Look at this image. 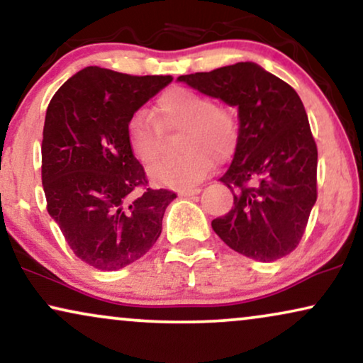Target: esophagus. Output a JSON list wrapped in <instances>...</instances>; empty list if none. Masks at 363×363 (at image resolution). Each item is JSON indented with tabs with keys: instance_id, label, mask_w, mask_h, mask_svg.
<instances>
[{
	"instance_id": "1",
	"label": "esophagus",
	"mask_w": 363,
	"mask_h": 363,
	"mask_svg": "<svg viewBox=\"0 0 363 363\" xmlns=\"http://www.w3.org/2000/svg\"><path fill=\"white\" fill-rule=\"evenodd\" d=\"M199 192H201L199 187H192V189H182V191H179V194H181L182 197H191V196L199 194Z\"/></svg>"
}]
</instances>
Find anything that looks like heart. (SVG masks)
<instances>
[{"mask_svg": "<svg viewBox=\"0 0 363 363\" xmlns=\"http://www.w3.org/2000/svg\"><path fill=\"white\" fill-rule=\"evenodd\" d=\"M164 131L184 129L177 157H166L149 167V177L161 186L187 189L211 172L214 159L224 162L239 143V124L227 108L209 96L186 88L164 93L156 103V121L144 111L133 114L125 125L129 151L141 164L161 156Z\"/></svg>", "mask_w": 363, "mask_h": 363, "instance_id": "obj_1", "label": "heart"}]
</instances>
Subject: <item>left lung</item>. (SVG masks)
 Instances as JSON below:
<instances>
[{
  "label": "left lung",
  "instance_id": "8db88e82",
  "mask_svg": "<svg viewBox=\"0 0 363 363\" xmlns=\"http://www.w3.org/2000/svg\"><path fill=\"white\" fill-rule=\"evenodd\" d=\"M177 81L239 109V143L219 179L234 206L212 229L245 257H286L301 242L317 201V146L298 94L249 61Z\"/></svg>",
  "mask_w": 363,
  "mask_h": 363
}]
</instances>
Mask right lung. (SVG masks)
Listing matches in <instances>:
<instances>
[{
	"instance_id": "obj_1",
	"label": "right lung",
	"mask_w": 363,
	"mask_h": 363,
	"mask_svg": "<svg viewBox=\"0 0 363 363\" xmlns=\"http://www.w3.org/2000/svg\"><path fill=\"white\" fill-rule=\"evenodd\" d=\"M171 81L88 66L48 106L41 144L48 212L76 257L98 270L141 259L176 199L172 191L147 186L125 139L131 116Z\"/></svg>"
}]
</instances>
